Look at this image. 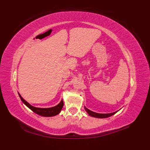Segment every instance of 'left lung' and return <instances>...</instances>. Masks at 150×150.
<instances>
[{
	"mask_svg": "<svg viewBox=\"0 0 150 150\" xmlns=\"http://www.w3.org/2000/svg\"><path fill=\"white\" fill-rule=\"evenodd\" d=\"M84 110H86V111L88 112V114L90 116H92V117H97V118H106V117H110L112 115H114L115 114L119 111H116L115 112H111V113H98L96 112H93L92 111L89 110V109H88L86 106H84Z\"/></svg>",
	"mask_w": 150,
	"mask_h": 150,
	"instance_id": "obj_1",
	"label": "left lung"
}]
</instances>
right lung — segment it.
<instances>
[{"instance_id": "add662e5", "label": "right lung", "mask_w": 150, "mask_h": 150, "mask_svg": "<svg viewBox=\"0 0 150 150\" xmlns=\"http://www.w3.org/2000/svg\"><path fill=\"white\" fill-rule=\"evenodd\" d=\"M18 94H19V96L21 99V101L27 107H28L30 110H31L34 112L36 113V114L42 116L51 117V116H54L58 114H59L63 106H64V103H63V100L62 99L61 102L59 103L57 105L51 108H42L34 107L33 106H32L31 104H30L28 102H27L25 99L21 96V95L19 93H18Z\"/></svg>"}]
</instances>
